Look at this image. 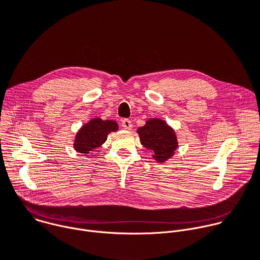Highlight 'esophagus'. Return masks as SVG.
Returning a JSON list of instances; mask_svg holds the SVG:
<instances>
[{"mask_svg": "<svg viewBox=\"0 0 260 260\" xmlns=\"http://www.w3.org/2000/svg\"><path fill=\"white\" fill-rule=\"evenodd\" d=\"M121 124L126 129H132V127H133V123H132V121L129 119H123L121 121Z\"/></svg>", "mask_w": 260, "mask_h": 260, "instance_id": "obj_1", "label": "esophagus"}]
</instances>
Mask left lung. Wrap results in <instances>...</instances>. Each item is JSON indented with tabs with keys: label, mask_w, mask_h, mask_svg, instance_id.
<instances>
[{
	"label": "left lung",
	"mask_w": 260,
	"mask_h": 260,
	"mask_svg": "<svg viewBox=\"0 0 260 260\" xmlns=\"http://www.w3.org/2000/svg\"><path fill=\"white\" fill-rule=\"evenodd\" d=\"M137 133L142 145L154 152L152 156L156 161L165 162L174 155L178 147L177 137L165 120L149 119L144 126L138 128Z\"/></svg>",
	"instance_id": "1"
}]
</instances>
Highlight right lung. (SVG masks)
<instances>
[{"instance_id": "right-lung-1", "label": "right lung", "mask_w": 260, "mask_h": 260, "mask_svg": "<svg viewBox=\"0 0 260 260\" xmlns=\"http://www.w3.org/2000/svg\"><path fill=\"white\" fill-rule=\"evenodd\" d=\"M118 131V124L114 120H103L92 118L85 123L76 134L74 149L77 152L88 155L102 146L111 132Z\"/></svg>"}]
</instances>
